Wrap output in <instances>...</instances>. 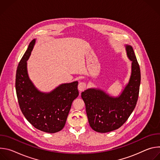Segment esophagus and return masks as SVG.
Segmentation results:
<instances>
[{"mask_svg":"<svg viewBox=\"0 0 160 160\" xmlns=\"http://www.w3.org/2000/svg\"><path fill=\"white\" fill-rule=\"evenodd\" d=\"M85 88H86V84L84 82H80L78 84V89L80 92H82V91H83Z\"/></svg>","mask_w":160,"mask_h":160,"instance_id":"34e87169","label":"esophagus"}]
</instances>
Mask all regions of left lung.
I'll return each mask as SVG.
<instances>
[{
  "label": "left lung",
  "mask_w": 160,
  "mask_h": 160,
  "mask_svg": "<svg viewBox=\"0 0 160 160\" xmlns=\"http://www.w3.org/2000/svg\"><path fill=\"white\" fill-rule=\"evenodd\" d=\"M127 58L131 61L128 83L117 96L100 88H88L82 92L90 126L94 130L106 133L119 128L133 112L138 99L141 72L131 45L125 44Z\"/></svg>",
  "instance_id": "1"
}]
</instances>
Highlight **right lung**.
Instances as JSON below:
<instances>
[{
  "label": "right lung",
  "instance_id": "obj_1",
  "mask_svg": "<svg viewBox=\"0 0 160 160\" xmlns=\"http://www.w3.org/2000/svg\"><path fill=\"white\" fill-rule=\"evenodd\" d=\"M35 42L33 39L30 43L17 68V98L22 114L35 128L56 133L64 127L72 102L78 96V82L61 83L48 92L38 90L30 78L27 68V61Z\"/></svg>",
  "mask_w": 160,
  "mask_h": 160
}]
</instances>
